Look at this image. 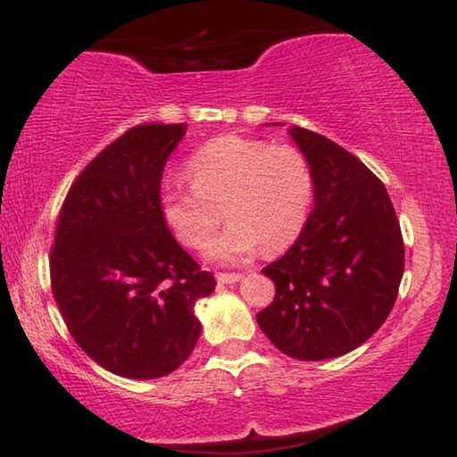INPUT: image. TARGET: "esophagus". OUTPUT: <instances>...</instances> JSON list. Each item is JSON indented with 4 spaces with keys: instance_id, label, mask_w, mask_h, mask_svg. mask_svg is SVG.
Segmentation results:
<instances>
[{
    "instance_id": "34e87169",
    "label": "esophagus",
    "mask_w": 457,
    "mask_h": 457,
    "mask_svg": "<svg viewBox=\"0 0 457 457\" xmlns=\"http://www.w3.org/2000/svg\"><path fill=\"white\" fill-rule=\"evenodd\" d=\"M218 282L220 284H236V282H239L242 280V274H228V272H220L218 276Z\"/></svg>"
}]
</instances>
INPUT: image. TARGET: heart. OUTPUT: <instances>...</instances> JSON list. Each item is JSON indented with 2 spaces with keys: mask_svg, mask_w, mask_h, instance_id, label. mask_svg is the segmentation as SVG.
I'll return each mask as SVG.
<instances>
[{
  "mask_svg": "<svg viewBox=\"0 0 457 457\" xmlns=\"http://www.w3.org/2000/svg\"><path fill=\"white\" fill-rule=\"evenodd\" d=\"M193 191L165 187L161 213L183 245L199 247L223 218L229 226L205 247L215 262L278 253L298 237L312 197L304 154L290 145L223 135L205 143L185 165Z\"/></svg>",
  "mask_w": 457,
  "mask_h": 457,
  "instance_id": "1",
  "label": "heart"
}]
</instances>
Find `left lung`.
Segmentation results:
<instances>
[{"label":"left lung","instance_id":"left-lung-1","mask_svg":"<svg viewBox=\"0 0 457 457\" xmlns=\"http://www.w3.org/2000/svg\"><path fill=\"white\" fill-rule=\"evenodd\" d=\"M288 135L311 167L314 210L290 250L262 270L276 298L256 320L292 359H335L389 316L403 278V237L389 193L365 163L312 130L290 127Z\"/></svg>","mask_w":457,"mask_h":457}]
</instances>
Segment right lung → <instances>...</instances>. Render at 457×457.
<instances>
[{"instance_id": "obj_1", "label": "right lung", "mask_w": 457, "mask_h": 457, "mask_svg": "<svg viewBox=\"0 0 457 457\" xmlns=\"http://www.w3.org/2000/svg\"><path fill=\"white\" fill-rule=\"evenodd\" d=\"M187 125L146 122L90 161L62 205L52 292L88 357L127 378L179 369L201 335L195 303L215 290L161 213V177Z\"/></svg>"}]
</instances>
